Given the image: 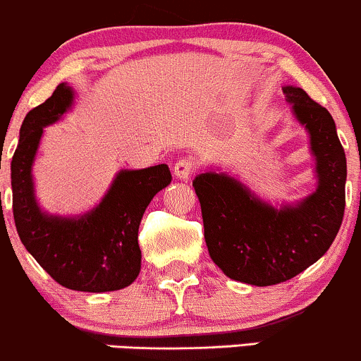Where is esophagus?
I'll use <instances>...</instances> for the list:
<instances>
[{
    "mask_svg": "<svg viewBox=\"0 0 361 361\" xmlns=\"http://www.w3.org/2000/svg\"><path fill=\"white\" fill-rule=\"evenodd\" d=\"M195 172V161L188 160V158H182L173 166V173H176L177 179L180 180H188L191 177V173Z\"/></svg>",
    "mask_w": 361,
    "mask_h": 361,
    "instance_id": "obj_1",
    "label": "esophagus"
}]
</instances>
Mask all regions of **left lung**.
<instances>
[{
	"mask_svg": "<svg viewBox=\"0 0 361 361\" xmlns=\"http://www.w3.org/2000/svg\"><path fill=\"white\" fill-rule=\"evenodd\" d=\"M282 92L310 134L315 191L275 208L224 172L200 173L192 182L212 259L227 277L251 286L286 282L324 257L346 204V154L334 118L301 87L286 86Z\"/></svg>",
	"mask_w": 361,
	"mask_h": 361,
	"instance_id": "obj_1",
	"label": "left lung"
}]
</instances>
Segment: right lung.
I'll return each instance as SVG.
<instances>
[{
	"instance_id": "obj_1",
	"label": "right lung",
	"mask_w": 361,
	"mask_h": 361,
	"mask_svg": "<svg viewBox=\"0 0 361 361\" xmlns=\"http://www.w3.org/2000/svg\"><path fill=\"white\" fill-rule=\"evenodd\" d=\"M72 103V87L61 82L24 118L11 158L15 227L25 250L63 288L84 293L123 289L141 270L137 231L142 213L172 176L165 164L120 170L102 203L91 212L79 216L42 212L34 195V158L42 129L63 117Z\"/></svg>"
}]
</instances>
